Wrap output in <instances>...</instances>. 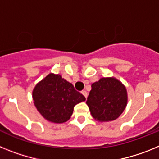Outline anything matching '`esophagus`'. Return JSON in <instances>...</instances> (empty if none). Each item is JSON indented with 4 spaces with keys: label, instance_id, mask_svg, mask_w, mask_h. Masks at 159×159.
I'll return each instance as SVG.
<instances>
[{
    "label": "esophagus",
    "instance_id": "obj_1",
    "mask_svg": "<svg viewBox=\"0 0 159 159\" xmlns=\"http://www.w3.org/2000/svg\"><path fill=\"white\" fill-rule=\"evenodd\" d=\"M81 93H82L83 95H84V96H85V98H86V99H87V97H88V92H87L86 91H85V90H83L82 92H81Z\"/></svg>",
    "mask_w": 159,
    "mask_h": 159
}]
</instances>
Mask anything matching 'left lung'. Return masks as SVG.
Here are the masks:
<instances>
[{"label":"left lung","mask_w":159,"mask_h":159,"mask_svg":"<svg viewBox=\"0 0 159 159\" xmlns=\"http://www.w3.org/2000/svg\"><path fill=\"white\" fill-rule=\"evenodd\" d=\"M126 87L115 77H102L92 84L86 103L96 121L110 122L121 116L127 105Z\"/></svg>","instance_id":"8db88e82"}]
</instances>
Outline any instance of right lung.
<instances>
[{"instance_id": "add662e5", "label": "right lung", "mask_w": 159, "mask_h": 159, "mask_svg": "<svg viewBox=\"0 0 159 159\" xmlns=\"http://www.w3.org/2000/svg\"><path fill=\"white\" fill-rule=\"evenodd\" d=\"M32 99L40 115L54 123L67 122L75 105L86 100L71 83L54 73L48 74L35 86Z\"/></svg>"}]
</instances>
